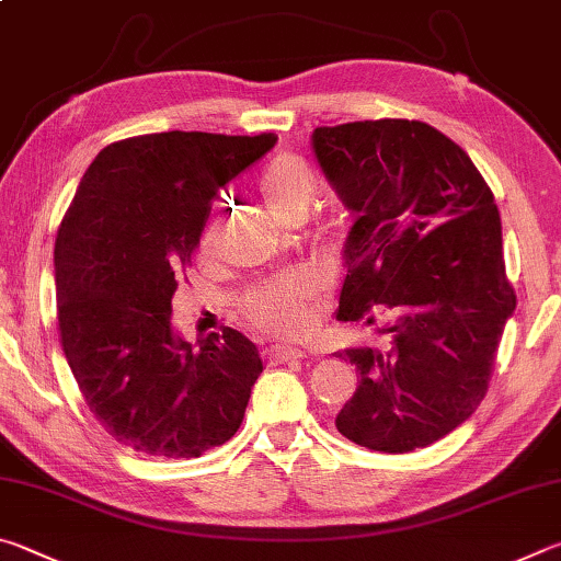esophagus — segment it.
<instances>
[{"label": "esophagus", "instance_id": "1", "mask_svg": "<svg viewBox=\"0 0 561 561\" xmlns=\"http://www.w3.org/2000/svg\"><path fill=\"white\" fill-rule=\"evenodd\" d=\"M268 357L275 359V362H286V359H300L306 357V352H302L300 347H288V345H273L268 350Z\"/></svg>", "mask_w": 561, "mask_h": 561}]
</instances>
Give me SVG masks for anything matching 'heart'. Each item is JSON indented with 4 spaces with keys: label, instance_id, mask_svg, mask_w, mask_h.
I'll use <instances>...</instances> for the list:
<instances>
[{
    "label": "heart",
    "instance_id": "b5f03b06",
    "mask_svg": "<svg viewBox=\"0 0 561 561\" xmlns=\"http://www.w3.org/2000/svg\"><path fill=\"white\" fill-rule=\"evenodd\" d=\"M318 174L298 154H278L263 167L259 176V192L263 204L275 219L288 224L293 216L308 214L312 199L318 194ZM214 233L206 229L199 251H211ZM320 296V280L316 275L293 271L278 278L263 280L245 298V312L251 322L265 332L283 337L302 335L310 328L312 302Z\"/></svg>",
    "mask_w": 561,
    "mask_h": 561
}]
</instances>
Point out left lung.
Listing matches in <instances>:
<instances>
[{
	"instance_id": "obj_1",
	"label": "left lung",
	"mask_w": 561,
	"mask_h": 561,
	"mask_svg": "<svg viewBox=\"0 0 561 561\" xmlns=\"http://www.w3.org/2000/svg\"><path fill=\"white\" fill-rule=\"evenodd\" d=\"M312 150L355 214L337 318L377 332L340 355L359 387L335 426L381 454L426 448L485 399L517 302L495 196L466 150L419 121L316 127Z\"/></svg>"
}]
</instances>
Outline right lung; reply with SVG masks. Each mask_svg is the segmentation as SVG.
Wrapping results in <instances>:
<instances>
[{
  "label": "right lung",
  "instance_id": "obj_1",
  "mask_svg": "<svg viewBox=\"0 0 561 561\" xmlns=\"http://www.w3.org/2000/svg\"><path fill=\"white\" fill-rule=\"evenodd\" d=\"M275 140L172 130L113 142L58 226L64 355L93 416L137 454L199 458L241 426L259 347L231 328L194 347L172 328V296L211 199Z\"/></svg>",
  "mask_w": 561,
  "mask_h": 561
}]
</instances>
